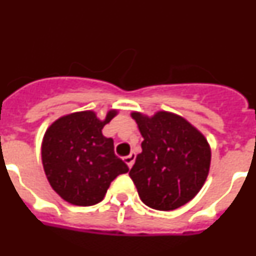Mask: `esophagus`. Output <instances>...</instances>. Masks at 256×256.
<instances>
[{
    "label": "esophagus",
    "instance_id": "34e87169",
    "mask_svg": "<svg viewBox=\"0 0 256 256\" xmlns=\"http://www.w3.org/2000/svg\"><path fill=\"white\" fill-rule=\"evenodd\" d=\"M134 159H136V156L133 152H130V155H126V158H124V162H126V164L128 165V168H132L133 162H134Z\"/></svg>",
    "mask_w": 256,
    "mask_h": 256
}]
</instances>
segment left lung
Here are the masks:
<instances>
[{
    "label": "left lung",
    "mask_w": 256,
    "mask_h": 256,
    "mask_svg": "<svg viewBox=\"0 0 256 256\" xmlns=\"http://www.w3.org/2000/svg\"><path fill=\"white\" fill-rule=\"evenodd\" d=\"M144 141L130 172L142 202L155 210H174L198 195L206 180L210 148L183 118L159 112L148 118L132 112Z\"/></svg>",
    "instance_id": "1"
}]
</instances>
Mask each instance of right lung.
<instances>
[{"mask_svg":"<svg viewBox=\"0 0 256 256\" xmlns=\"http://www.w3.org/2000/svg\"><path fill=\"white\" fill-rule=\"evenodd\" d=\"M115 115L112 110L100 120L94 112H73L58 119L44 133V173L52 188L70 204H98L110 183L128 172L126 162L115 155L112 138L102 134Z\"/></svg>","mask_w":256,"mask_h":256,"instance_id":"obj_1","label":"right lung"}]
</instances>
